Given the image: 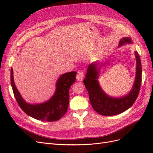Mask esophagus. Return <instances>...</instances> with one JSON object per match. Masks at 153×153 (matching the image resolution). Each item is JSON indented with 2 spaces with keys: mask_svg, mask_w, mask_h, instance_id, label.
<instances>
[{
  "mask_svg": "<svg viewBox=\"0 0 153 153\" xmlns=\"http://www.w3.org/2000/svg\"><path fill=\"white\" fill-rule=\"evenodd\" d=\"M76 79L77 80L82 82L83 80H84V74L81 71H78L77 73V75H76Z\"/></svg>",
  "mask_w": 153,
  "mask_h": 153,
  "instance_id": "34e87169",
  "label": "esophagus"
}]
</instances>
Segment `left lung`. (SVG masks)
I'll use <instances>...</instances> for the list:
<instances>
[{"label": "left lung", "instance_id": "left-lung-1", "mask_svg": "<svg viewBox=\"0 0 153 153\" xmlns=\"http://www.w3.org/2000/svg\"><path fill=\"white\" fill-rule=\"evenodd\" d=\"M126 43H132L131 38H124L120 40L119 47ZM137 61L136 76L131 90L128 94L120 98H114L106 94L101 89L98 80L99 63L93 62L88 66L84 84L88 91L90 102L96 112L102 115L110 116L121 114L126 111L135 103L142 82V65L139 55L135 51Z\"/></svg>", "mask_w": 153, "mask_h": 153}]
</instances>
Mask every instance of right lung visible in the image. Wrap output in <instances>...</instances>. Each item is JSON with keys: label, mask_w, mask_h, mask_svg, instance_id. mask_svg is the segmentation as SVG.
<instances>
[{"label": "right lung", "mask_w": 153, "mask_h": 153, "mask_svg": "<svg viewBox=\"0 0 153 153\" xmlns=\"http://www.w3.org/2000/svg\"><path fill=\"white\" fill-rule=\"evenodd\" d=\"M76 71L64 73L56 83V90L53 96L46 102L29 104L22 98L15 84L13 68L11 69V84L17 103L24 112L29 116L43 121H58L66 114L69 105V91L76 80Z\"/></svg>", "instance_id": "obj_1"}]
</instances>
